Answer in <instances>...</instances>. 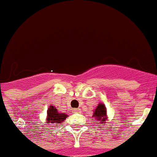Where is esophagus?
<instances>
[{"mask_svg":"<svg viewBox=\"0 0 157 157\" xmlns=\"http://www.w3.org/2000/svg\"><path fill=\"white\" fill-rule=\"evenodd\" d=\"M79 109H73V113H79Z\"/></svg>","mask_w":157,"mask_h":157,"instance_id":"esophagus-1","label":"esophagus"}]
</instances>
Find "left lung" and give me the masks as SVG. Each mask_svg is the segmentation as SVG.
<instances>
[{
    "mask_svg": "<svg viewBox=\"0 0 157 157\" xmlns=\"http://www.w3.org/2000/svg\"><path fill=\"white\" fill-rule=\"evenodd\" d=\"M92 117L96 119V121H100V126H104V124H105L108 118L107 110H106V107L104 104H100V103L99 104L98 106L96 108V109L94 111Z\"/></svg>",
    "mask_w": 157,
    "mask_h": 157,
    "instance_id": "obj_1",
    "label": "left lung"
}]
</instances>
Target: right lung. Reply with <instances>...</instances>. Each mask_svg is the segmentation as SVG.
Segmentation results:
<instances>
[{
	"label": "right lung",
	"instance_id": "1",
	"mask_svg": "<svg viewBox=\"0 0 157 157\" xmlns=\"http://www.w3.org/2000/svg\"><path fill=\"white\" fill-rule=\"evenodd\" d=\"M67 114L59 113L58 110L52 105H50L47 112V121L48 124H58L61 123L66 120Z\"/></svg>",
	"mask_w": 157,
	"mask_h": 157
}]
</instances>
